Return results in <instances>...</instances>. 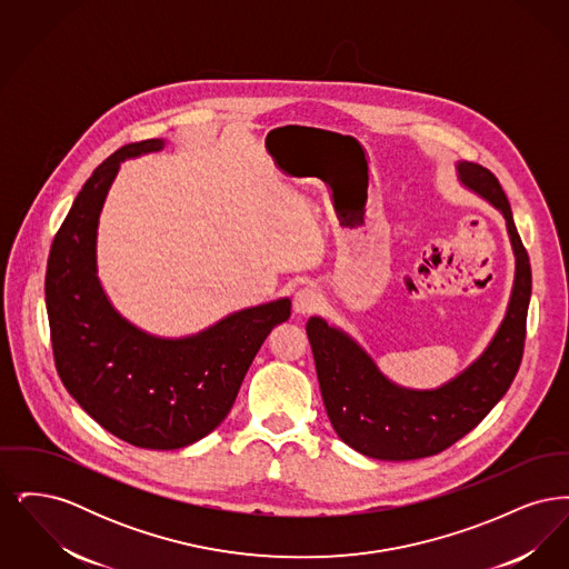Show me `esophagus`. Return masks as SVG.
Here are the masks:
<instances>
[{
    "label": "esophagus",
    "mask_w": 569,
    "mask_h": 569,
    "mask_svg": "<svg viewBox=\"0 0 569 569\" xmlns=\"http://www.w3.org/2000/svg\"><path fill=\"white\" fill-rule=\"evenodd\" d=\"M320 305H322V297L313 288H300L295 295V311L298 316H311L320 309Z\"/></svg>",
    "instance_id": "esophagus-1"
}]
</instances>
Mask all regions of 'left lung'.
Wrapping results in <instances>:
<instances>
[{"instance_id": "8db88e82", "label": "left lung", "mask_w": 569, "mask_h": 569, "mask_svg": "<svg viewBox=\"0 0 569 569\" xmlns=\"http://www.w3.org/2000/svg\"><path fill=\"white\" fill-rule=\"evenodd\" d=\"M459 179L506 217L516 256L508 313L471 367L437 390H409L383 378L369 353L346 332L322 318L307 322L330 425L350 448L371 459L413 460L443 452L501 401L522 360L531 298L527 249L497 177L480 163L460 162Z\"/></svg>"}]
</instances>
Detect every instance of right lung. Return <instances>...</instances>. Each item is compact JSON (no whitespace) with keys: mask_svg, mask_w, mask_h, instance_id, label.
<instances>
[{"mask_svg":"<svg viewBox=\"0 0 569 569\" xmlns=\"http://www.w3.org/2000/svg\"><path fill=\"white\" fill-rule=\"evenodd\" d=\"M162 147L158 138L126 144L93 170L54 234L44 295L54 367L77 403L132 446L177 450L223 422L251 360L290 318L292 302L237 311L186 339L151 337L112 309L96 264L100 211L119 163Z\"/></svg>","mask_w":569,"mask_h":569,"instance_id":"obj_1","label":"right lung"}]
</instances>
